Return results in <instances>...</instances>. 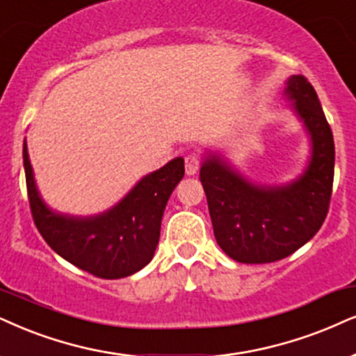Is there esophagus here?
<instances>
[{"instance_id": "1", "label": "esophagus", "mask_w": 356, "mask_h": 356, "mask_svg": "<svg viewBox=\"0 0 356 356\" xmlns=\"http://www.w3.org/2000/svg\"><path fill=\"white\" fill-rule=\"evenodd\" d=\"M200 168V157L197 154H188L186 157V174L195 175Z\"/></svg>"}]
</instances>
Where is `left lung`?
<instances>
[{"mask_svg": "<svg viewBox=\"0 0 356 356\" xmlns=\"http://www.w3.org/2000/svg\"><path fill=\"white\" fill-rule=\"evenodd\" d=\"M284 97L310 145L309 163L298 177L266 186L245 177L220 152H207L202 159L200 182L215 238L238 263L286 258L316 235L327 217L335 165L332 129L304 75L287 79Z\"/></svg>", "mask_w": 356, "mask_h": 356, "instance_id": "left-lung-1", "label": "left lung"}]
</instances>
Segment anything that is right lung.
Instances as JSON below:
<instances>
[{
	"instance_id": "obj_1",
	"label": "right lung",
	"mask_w": 356,
	"mask_h": 356,
	"mask_svg": "<svg viewBox=\"0 0 356 356\" xmlns=\"http://www.w3.org/2000/svg\"><path fill=\"white\" fill-rule=\"evenodd\" d=\"M22 163L31 211L40 235L58 256L103 279L131 276L152 259L159 243L164 209L186 172L182 157H175L139 179L118 204L102 213L77 217L60 213L42 200L26 139Z\"/></svg>"
}]
</instances>
